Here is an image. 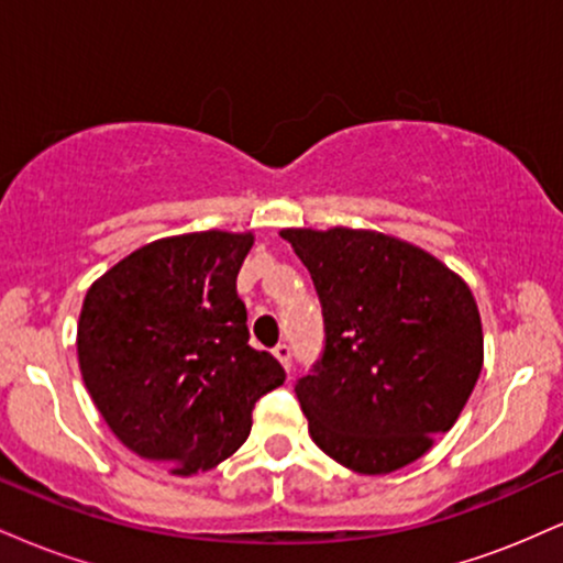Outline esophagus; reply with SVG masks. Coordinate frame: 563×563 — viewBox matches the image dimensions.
Returning <instances> with one entry per match:
<instances>
[{"mask_svg":"<svg viewBox=\"0 0 563 563\" xmlns=\"http://www.w3.org/2000/svg\"><path fill=\"white\" fill-rule=\"evenodd\" d=\"M273 354H275L277 360H280V365L288 371V367H290V346H288V344H277V346L273 349Z\"/></svg>","mask_w":563,"mask_h":563,"instance_id":"34e87169","label":"esophagus"}]
</instances>
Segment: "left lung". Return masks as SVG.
Instances as JSON below:
<instances>
[{"label":"left lung","mask_w":563,"mask_h":563,"mask_svg":"<svg viewBox=\"0 0 563 563\" xmlns=\"http://www.w3.org/2000/svg\"><path fill=\"white\" fill-rule=\"evenodd\" d=\"M312 275L325 349L296 384L309 437L365 476L418 461L466 407L484 363L482 318L461 275L376 230L288 228Z\"/></svg>","instance_id":"1"}]
</instances>
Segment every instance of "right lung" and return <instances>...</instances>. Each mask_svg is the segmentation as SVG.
<instances>
[{"label": "right lung", "mask_w": 563, "mask_h": 563, "mask_svg": "<svg viewBox=\"0 0 563 563\" xmlns=\"http://www.w3.org/2000/svg\"><path fill=\"white\" fill-rule=\"evenodd\" d=\"M254 232H187L132 251L84 296L76 352L111 431L192 476L245 442L251 410L286 371L249 346L235 290Z\"/></svg>", "instance_id": "right-lung-1"}]
</instances>
